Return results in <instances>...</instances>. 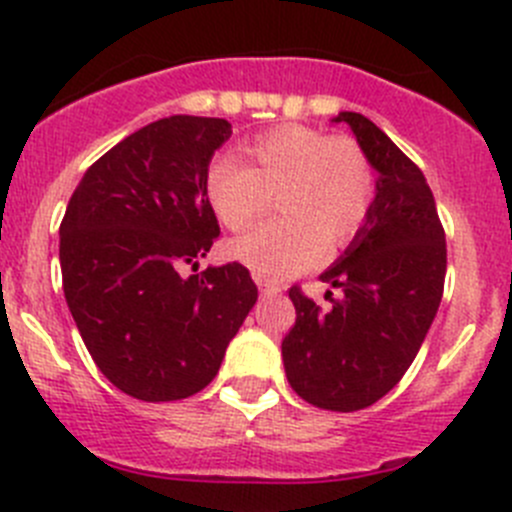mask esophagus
Segmentation results:
<instances>
[{"instance_id":"1","label":"esophagus","mask_w":512,"mask_h":512,"mask_svg":"<svg viewBox=\"0 0 512 512\" xmlns=\"http://www.w3.org/2000/svg\"><path fill=\"white\" fill-rule=\"evenodd\" d=\"M257 283H260V293L265 295V298H272V295H280L283 290L278 288V285H272V283H262V278H257Z\"/></svg>"}]
</instances>
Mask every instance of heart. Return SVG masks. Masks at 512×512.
Returning <instances> with one entry per match:
<instances>
[{
  "label": "heart",
  "instance_id": "1",
  "mask_svg": "<svg viewBox=\"0 0 512 512\" xmlns=\"http://www.w3.org/2000/svg\"><path fill=\"white\" fill-rule=\"evenodd\" d=\"M242 164L214 159L204 194L219 222L232 232L250 227L270 209L280 217L227 245L232 260L262 280H285L341 250L364 227L374 204V174L351 138H331L310 126H278L237 148Z\"/></svg>",
  "mask_w": 512,
  "mask_h": 512
}]
</instances>
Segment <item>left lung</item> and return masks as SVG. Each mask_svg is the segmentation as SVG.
I'll list each match as a JSON object with an SVG mask.
<instances>
[{
    "instance_id": "left-lung-1",
    "label": "left lung",
    "mask_w": 512,
    "mask_h": 512,
    "mask_svg": "<svg viewBox=\"0 0 512 512\" xmlns=\"http://www.w3.org/2000/svg\"><path fill=\"white\" fill-rule=\"evenodd\" d=\"M333 123L351 126L379 174L376 197L364 227L321 275L341 290L331 310L290 288L295 326L283 341V364L300 399L356 412L389 394L412 366L442 300L447 245L417 164L361 113L343 111Z\"/></svg>"
}]
</instances>
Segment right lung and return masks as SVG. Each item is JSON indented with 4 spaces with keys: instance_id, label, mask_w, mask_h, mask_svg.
Returning a JSON list of instances; mask_svg holds the SVG:
<instances>
[{
    "instance_id": "obj_1",
    "label": "right lung",
    "mask_w": 512,
    "mask_h": 512,
    "mask_svg": "<svg viewBox=\"0 0 512 512\" xmlns=\"http://www.w3.org/2000/svg\"><path fill=\"white\" fill-rule=\"evenodd\" d=\"M229 136L224 118L148 123L85 171L60 224L75 326L105 379L133 399L202 391L257 303L240 262L181 275L219 237L204 174Z\"/></svg>"
}]
</instances>
